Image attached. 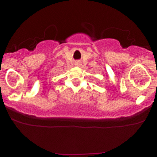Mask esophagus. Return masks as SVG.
<instances>
[{
  "label": "esophagus",
  "instance_id": "34e87169",
  "mask_svg": "<svg viewBox=\"0 0 157 157\" xmlns=\"http://www.w3.org/2000/svg\"><path fill=\"white\" fill-rule=\"evenodd\" d=\"M77 64H79V63H78V62H77Z\"/></svg>",
  "mask_w": 157,
  "mask_h": 157
}]
</instances>
